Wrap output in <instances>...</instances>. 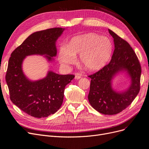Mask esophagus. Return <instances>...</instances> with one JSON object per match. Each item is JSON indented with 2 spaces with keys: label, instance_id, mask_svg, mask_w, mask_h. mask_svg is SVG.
<instances>
[{
  "label": "esophagus",
  "instance_id": "obj_1",
  "mask_svg": "<svg viewBox=\"0 0 149 149\" xmlns=\"http://www.w3.org/2000/svg\"><path fill=\"white\" fill-rule=\"evenodd\" d=\"M80 78H81V76L79 74L77 73V74H75V76H74V79H79Z\"/></svg>",
  "mask_w": 149,
  "mask_h": 149
}]
</instances>
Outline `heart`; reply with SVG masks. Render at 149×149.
Returning a JSON list of instances; mask_svg holds the SVG:
<instances>
[{
    "label": "heart",
    "mask_w": 149,
    "mask_h": 149,
    "mask_svg": "<svg viewBox=\"0 0 149 149\" xmlns=\"http://www.w3.org/2000/svg\"><path fill=\"white\" fill-rule=\"evenodd\" d=\"M113 50L111 40L107 37L89 33L75 36L68 46L60 47L58 60L61 65L67 67L73 64L76 55H79V61L89 71L99 70L109 61Z\"/></svg>",
    "instance_id": "1"
}]
</instances>
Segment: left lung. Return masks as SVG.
<instances>
[{"label": "left lung", "instance_id": "left-lung-1", "mask_svg": "<svg viewBox=\"0 0 149 149\" xmlns=\"http://www.w3.org/2000/svg\"><path fill=\"white\" fill-rule=\"evenodd\" d=\"M113 38L115 50L110 63L98 72L89 76L88 100L94 109L104 115H115L129 106L140 90L141 67L130 45L109 29ZM125 73L130 79L128 88L116 91L112 87L115 77Z\"/></svg>", "mask_w": 149, "mask_h": 149}]
</instances>
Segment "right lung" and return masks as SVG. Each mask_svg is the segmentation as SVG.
Wrapping results in <instances>:
<instances>
[{"mask_svg":"<svg viewBox=\"0 0 149 149\" xmlns=\"http://www.w3.org/2000/svg\"><path fill=\"white\" fill-rule=\"evenodd\" d=\"M65 28H55L35 32L15 49L8 60L6 79L10 100L31 116L44 118L57 111L63 103L65 86L74 78L49 70L44 78L33 81L23 71L24 60L30 55L43 56L48 62L57 56L56 42Z\"/></svg>","mask_w":149,"mask_h":149,"instance_id":"1","label":"right lung"}]
</instances>
